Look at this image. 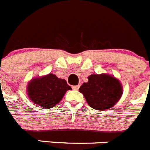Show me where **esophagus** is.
Returning <instances> with one entry per match:
<instances>
[{
    "label": "esophagus",
    "instance_id": "obj_1",
    "mask_svg": "<svg viewBox=\"0 0 150 150\" xmlns=\"http://www.w3.org/2000/svg\"><path fill=\"white\" fill-rule=\"evenodd\" d=\"M79 88H80V85H75V86H72V89L73 90H75V91H78V90L79 89Z\"/></svg>",
    "mask_w": 150,
    "mask_h": 150
}]
</instances>
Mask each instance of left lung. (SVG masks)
Here are the masks:
<instances>
[{
	"label": "left lung",
	"instance_id": "8db88e82",
	"mask_svg": "<svg viewBox=\"0 0 150 150\" xmlns=\"http://www.w3.org/2000/svg\"><path fill=\"white\" fill-rule=\"evenodd\" d=\"M79 88L91 107L105 110L114 106L122 97L123 88L120 81L109 74H93Z\"/></svg>",
	"mask_w": 150,
	"mask_h": 150
}]
</instances>
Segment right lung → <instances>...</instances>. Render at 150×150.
I'll return each mask as SVG.
<instances>
[{"label": "right lung", "mask_w": 150, "mask_h": 150, "mask_svg": "<svg viewBox=\"0 0 150 150\" xmlns=\"http://www.w3.org/2000/svg\"><path fill=\"white\" fill-rule=\"evenodd\" d=\"M69 90L71 88L65 79L52 73L32 79L27 84L29 100L44 109L53 108L59 103Z\"/></svg>", "instance_id": "obj_1"}]
</instances>
